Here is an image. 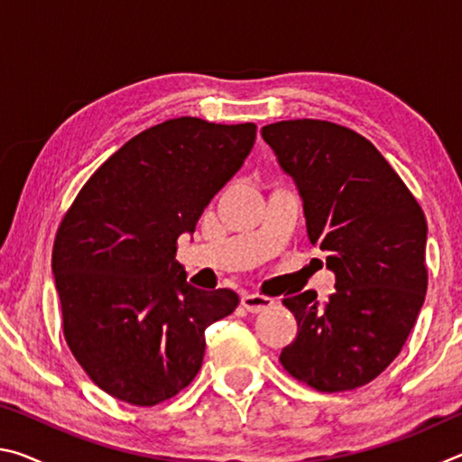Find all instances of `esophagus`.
<instances>
[{
    "label": "esophagus",
    "instance_id": "34e87169",
    "mask_svg": "<svg viewBox=\"0 0 462 462\" xmlns=\"http://www.w3.org/2000/svg\"><path fill=\"white\" fill-rule=\"evenodd\" d=\"M240 303H242V308L250 311V314H259V311H264L267 308H271L275 301H273L271 297H264L259 293H245L240 297Z\"/></svg>",
    "mask_w": 462,
    "mask_h": 462
}]
</instances>
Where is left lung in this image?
Wrapping results in <instances>:
<instances>
[{"label":"left lung","instance_id":"obj_1","mask_svg":"<svg viewBox=\"0 0 462 462\" xmlns=\"http://www.w3.org/2000/svg\"><path fill=\"white\" fill-rule=\"evenodd\" d=\"M303 201L308 238L328 253L336 291L287 297L297 338L279 361L326 393L363 387L400 355L428 287V224L383 154L356 132L322 120L261 130Z\"/></svg>","mask_w":462,"mask_h":462}]
</instances>
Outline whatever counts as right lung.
Masks as SVG:
<instances>
[{"mask_svg": "<svg viewBox=\"0 0 462 462\" xmlns=\"http://www.w3.org/2000/svg\"><path fill=\"white\" fill-rule=\"evenodd\" d=\"M254 138V124H156L109 156L62 217L52 248L62 332L116 400L148 408L177 395L201 369L206 328L236 310L232 289L193 287L175 254Z\"/></svg>", "mask_w": 462, "mask_h": 462, "instance_id": "obj_1", "label": "right lung"}]
</instances>
